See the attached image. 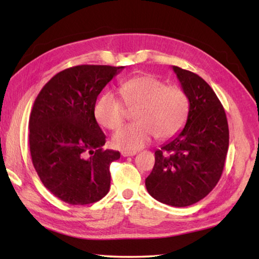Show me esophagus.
<instances>
[{
  "mask_svg": "<svg viewBox=\"0 0 259 259\" xmlns=\"http://www.w3.org/2000/svg\"><path fill=\"white\" fill-rule=\"evenodd\" d=\"M136 154H137V152L136 151H122L121 152L122 156H134Z\"/></svg>",
  "mask_w": 259,
  "mask_h": 259,
  "instance_id": "esophagus-1",
  "label": "esophagus"
}]
</instances>
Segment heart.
Listing matches in <instances>:
<instances>
[{
	"label": "heart",
	"instance_id": "1",
	"mask_svg": "<svg viewBox=\"0 0 259 259\" xmlns=\"http://www.w3.org/2000/svg\"><path fill=\"white\" fill-rule=\"evenodd\" d=\"M119 90L126 106L137 107L134 115L137 121L113 135V144L121 150H139L154 135L157 139L171 138L185 125L190 102L181 87L164 84L150 74H140L122 82ZM95 115L103 126L114 130L125 120L126 107L115 94L106 91L95 104Z\"/></svg>",
	"mask_w": 259,
	"mask_h": 259
}]
</instances>
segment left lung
Segmentation results:
<instances>
[{
  "label": "left lung",
  "mask_w": 259,
  "mask_h": 259,
  "mask_svg": "<svg viewBox=\"0 0 259 259\" xmlns=\"http://www.w3.org/2000/svg\"><path fill=\"white\" fill-rule=\"evenodd\" d=\"M172 69L187 95L190 112L179 135L155 152L145 185L160 202L187 207L217 185L229 150V124L224 107L202 77L177 66Z\"/></svg>",
  "instance_id": "1"
}]
</instances>
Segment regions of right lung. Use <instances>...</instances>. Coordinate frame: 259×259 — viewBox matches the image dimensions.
<instances>
[{
    "instance_id": "obj_1",
    "label": "right lung",
    "mask_w": 259,
    "mask_h": 259,
    "mask_svg": "<svg viewBox=\"0 0 259 259\" xmlns=\"http://www.w3.org/2000/svg\"><path fill=\"white\" fill-rule=\"evenodd\" d=\"M123 68L69 67L57 73L35 99L29 116L33 165L43 185L64 202L90 204L109 191V165L120 152L102 148L106 136L96 121L95 104Z\"/></svg>"
}]
</instances>
